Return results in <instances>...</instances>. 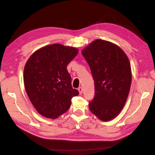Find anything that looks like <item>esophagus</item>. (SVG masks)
<instances>
[{"label": "esophagus", "mask_w": 155, "mask_h": 155, "mask_svg": "<svg viewBox=\"0 0 155 155\" xmlns=\"http://www.w3.org/2000/svg\"><path fill=\"white\" fill-rule=\"evenodd\" d=\"M78 91H79V94H83V88L81 87L78 88Z\"/></svg>", "instance_id": "obj_1"}]
</instances>
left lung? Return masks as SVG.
I'll use <instances>...</instances> for the list:
<instances>
[{
	"mask_svg": "<svg viewBox=\"0 0 155 155\" xmlns=\"http://www.w3.org/2000/svg\"><path fill=\"white\" fill-rule=\"evenodd\" d=\"M81 53L95 82L90 111L102 121L114 119L124 107L130 88L132 73L128 57L118 46L103 40L92 41Z\"/></svg>",
	"mask_w": 155,
	"mask_h": 155,
	"instance_id": "8db88e82",
	"label": "left lung"
}]
</instances>
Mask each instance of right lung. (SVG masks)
Wrapping results in <instances>:
<instances>
[{"mask_svg":"<svg viewBox=\"0 0 155 155\" xmlns=\"http://www.w3.org/2000/svg\"><path fill=\"white\" fill-rule=\"evenodd\" d=\"M74 47L54 44L34 52L26 63L24 84L31 103L42 116L57 118L70 108L73 89L67 65L78 54Z\"/></svg>","mask_w":155,"mask_h":155,"instance_id":"right-lung-1","label":"right lung"}]
</instances>
